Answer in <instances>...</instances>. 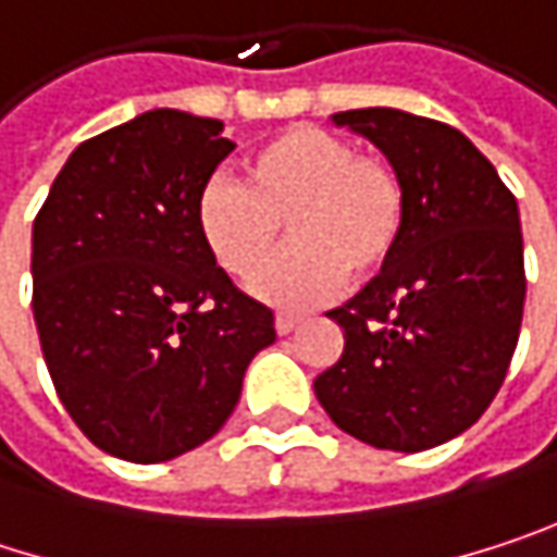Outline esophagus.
Returning <instances> with one entry per match:
<instances>
[{
  "instance_id": "34e87169",
  "label": "esophagus",
  "mask_w": 557,
  "mask_h": 557,
  "mask_svg": "<svg viewBox=\"0 0 557 557\" xmlns=\"http://www.w3.org/2000/svg\"><path fill=\"white\" fill-rule=\"evenodd\" d=\"M296 325H299V319H296V315H283V312H280L277 319H274V329H277V335H289Z\"/></svg>"
}]
</instances>
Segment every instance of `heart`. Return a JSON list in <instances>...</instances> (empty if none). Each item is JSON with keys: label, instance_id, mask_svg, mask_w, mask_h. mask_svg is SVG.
<instances>
[{"label": "heart", "instance_id": "1", "mask_svg": "<svg viewBox=\"0 0 557 557\" xmlns=\"http://www.w3.org/2000/svg\"><path fill=\"white\" fill-rule=\"evenodd\" d=\"M286 222L289 248L251 289L283 309H309L355 283L377 277L406 232V189L396 170L355 141L293 125L255 148L245 183L212 176L196 196V228L215 264L245 280L277 248Z\"/></svg>", "mask_w": 557, "mask_h": 557}]
</instances>
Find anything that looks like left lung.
<instances>
[{"label": "left lung", "instance_id": "obj_1", "mask_svg": "<svg viewBox=\"0 0 557 557\" xmlns=\"http://www.w3.org/2000/svg\"><path fill=\"white\" fill-rule=\"evenodd\" d=\"M387 154L406 232L387 268L345 306L342 358L315 377L332 422L387 451H425L471 429L509 371L522 302L516 196L451 125L399 109L332 115Z\"/></svg>", "mask_w": 557, "mask_h": 557}]
</instances>
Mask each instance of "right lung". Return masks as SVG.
I'll return each instance as SVG.
<instances>
[{"mask_svg": "<svg viewBox=\"0 0 557 557\" xmlns=\"http://www.w3.org/2000/svg\"><path fill=\"white\" fill-rule=\"evenodd\" d=\"M154 109L83 141L35 219L32 309L57 396L106 455L158 465L232 416L274 312L215 268L196 196L235 151Z\"/></svg>", "mask_w": 557, "mask_h": 557, "instance_id": "add662e5", "label": "right lung"}]
</instances>
